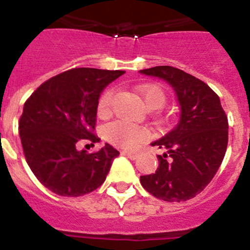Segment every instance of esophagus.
Here are the masks:
<instances>
[{
	"instance_id": "1",
	"label": "esophagus",
	"mask_w": 250,
	"mask_h": 250,
	"mask_svg": "<svg viewBox=\"0 0 250 250\" xmlns=\"http://www.w3.org/2000/svg\"><path fill=\"white\" fill-rule=\"evenodd\" d=\"M124 155H126L127 158L131 159V160H135L136 158H138V152L135 151H123Z\"/></svg>"
}]
</instances>
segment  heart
Listing matches in <instances>:
<instances>
[{"instance_id": "1", "label": "heart", "mask_w": 250, "mask_h": 250, "mask_svg": "<svg viewBox=\"0 0 250 250\" xmlns=\"http://www.w3.org/2000/svg\"><path fill=\"white\" fill-rule=\"evenodd\" d=\"M139 91L144 99L145 105L150 110L160 109L165 104V92L159 86H141ZM112 101H114V90H106L100 96L98 103V112L100 116H106L111 112ZM105 136L111 144L116 146L132 149L147 138V131L143 126H138L134 124L114 121L105 127Z\"/></svg>"}]
</instances>
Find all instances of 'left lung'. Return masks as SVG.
Here are the masks:
<instances>
[{"mask_svg":"<svg viewBox=\"0 0 250 250\" xmlns=\"http://www.w3.org/2000/svg\"><path fill=\"white\" fill-rule=\"evenodd\" d=\"M140 74L163 79L175 91L180 120L151 146L167 149L158 155L155 173L140 176L151 195L165 202H185L202 193L224 159L228 118L219 96L205 83L173 66H155Z\"/></svg>","mask_w":250,"mask_h":250,"instance_id":"obj_1","label":"left lung"}]
</instances>
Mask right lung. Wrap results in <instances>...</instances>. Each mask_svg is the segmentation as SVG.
Returning <instances> with one entry per match:
<instances>
[{
    "label": "right lung",
    "mask_w": 250,
    "mask_h": 250,
    "mask_svg": "<svg viewBox=\"0 0 250 250\" xmlns=\"http://www.w3.org/2000/svg\"><path fill=\"white\" fill-rule=\"evenodd\" d=\"M125 74L121 70L80 67L59 74L37 87L23 105L20 138L28 167L39 182L61 196H80L98 189L120 152L109 144L89 154L98 103L106 86Z\"/></svg>",
    "instance_id": "obj_1"
}]
</instances>
